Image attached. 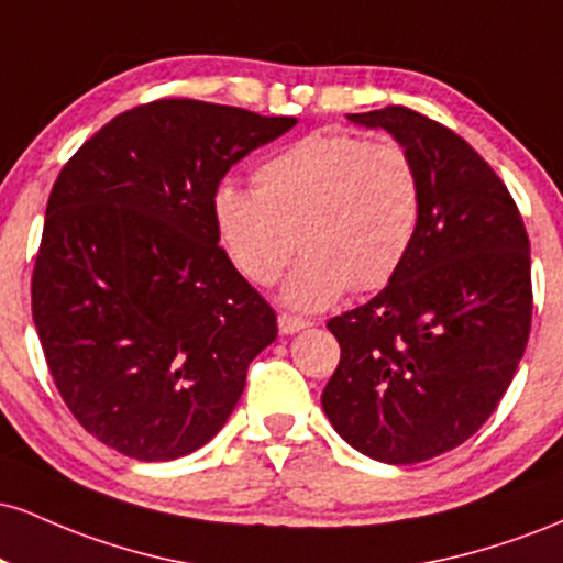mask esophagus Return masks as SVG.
<instances>
[{"instance_id":"obj_1","label":"esophagus","mask_w":563,"mask_h":563,"mask_svg":"<svg viewBox=\"0 0 563 563\" xmlns=\"http://www.w3.org/2000/svg\"><path fill=\"white\" fill-rule=\"evenodd\" d=\"M312 322L303 320V318H296V314H288V312H280L277 314V328H280V333H296V331H303V328H309Z\"/></svg>"}]
</instances>
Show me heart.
<instances>
[{"label": "heart", "mask_w": 563, "mask_h": 563, "mask_svg": "<svg viewBox=\"0 0 563 563\" xmlns=\"http://www.w3.org/2000/svg\"><path fill=\"white\" fill-rule=\"evenodd\" d=\"M254 185L211 192L217 241L245 280L269 286L299 238L307 254L283 288L290 307L322 309L349 288L389 286L421 230V172L391 137L312 132L264 158Z\"/></svg>", "instance_id": "obj_1"}]
</instances>
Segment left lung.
<instances>
[{
	"label": "left lung",
	"mask_w": 563,
	"mask_h": 563,
	"mask_svg": "<svg viewBox=\"0 0 563 563\" xmlns=\"http://www.w3.org/2000/svg\"><path fill=\"white\" fill-rule=\"evenodd\" d=\"M346 119L410 151L423 214L389 286L328 322L341 360L322 410L354 450L405 466L476 434L514 380L532 325L529 238L508 187L452 129L402 106Z\"/></svg>",
	"instance_id": "obj_1"
}]
</instances>
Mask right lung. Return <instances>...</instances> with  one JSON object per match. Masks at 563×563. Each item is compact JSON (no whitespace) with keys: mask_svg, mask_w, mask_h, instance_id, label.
Returning a JSON list of instances; mask_svg holds the SVG:
<instances>
[{"mask_svg":"<svg viewBox=\"0 0 563 563\" xmlns=\"http://www.w3.org/2000/svg\"><path fill=\"white\" fill-rule=\"evenodd\" d=\"M290 126L294 115L156 100L108 121L57 174L34 325L63 402L121 455L203 448L275 341L273 307L217 241L211 192Z\"/></svg>","mask_w":563,"mask_h":563,"instance_id":"1","label":"right lung"}]
</instances>
